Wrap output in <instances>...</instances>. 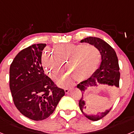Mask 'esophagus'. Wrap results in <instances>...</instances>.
Listing matches in <instances>:
<instances>
[{"mask_svg": "<svg viewBox=\"0 0 134 134\" xmlns=\"http://www.w3.org/2000/svg\"><path fill=\"white\" fill-rule=\"evenodd\" d=\"M64 91H65V93H66V94H68V93H69L70 89H69V88H65V89H64Z\"/></svg>", "mask_w": 134, "mask_h": 134, "instance_id": "esophagus-1", "label": "esophagus"}]
</instances>
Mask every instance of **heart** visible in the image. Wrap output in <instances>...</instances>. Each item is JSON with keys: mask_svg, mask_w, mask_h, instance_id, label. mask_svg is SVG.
Returning <instances> with one entry per match:
<instances>
[{"mask_svg": "<svg viewBox=\"0 0 134 134\" xmlns=\"http://www.w3.org/2000/svg\"><path fill=\"white\" fill-rule=\"evenodd\" d=\"M45 51L42 55V64L46 72L53 80L63 73V64H67V74L58 81L60 86H69L73 77L78 81L86 80L93 76L102 59L100 49L86 44H64L55 46L52 50Z\"/></svg>", "mask_w": 134, "mask_h": 134, "instance_id": "obj_1", "label": "heart"}]
</instances>
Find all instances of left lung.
<instances>
[{
    "label": "left lung",
    "mask_w": 134,
    "mask_h": 134,
    "mask_svg": "<svg viewBox=\"0 0 134 134\" xmlns=\"http://www.w3.org/2000/svg\"><path fill=\"white\" fill-rule=\"evenodd\" d=\"M81 43H88L91 45L97 47L100 49L102 59L99 68L97 70L93 76L86 80L81 82L77 85L79 88L82 92L85 91L89 86L97 85L99 84L108 85L110 86H115L119 87L120 73L119 66L118 63V59L117 54L113 48L104 40L94 37H88L80 41ZM83 97V94H82ZM82 97L79 100V107L80 111L88 119L92 121H98L102 119L111 111V109L106 110L105 112H102L100 114L92 115L89 113V111L87 108V105L85 100Z\"/></svg>",
    "instance_id": "8db88e82"
}]
</instances>
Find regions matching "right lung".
<instances>
[{"label": "right lung", "mask_w": 134, "mask_h": 134, "mask_svg": "<svg viewBox=\"0 0 134 134\" xmlns=\"http://www.w3.org/2000/svg\"><path fill=\"white\" fill-rule=\"evenodd\" d=\"M46 43L31 45L15 56L9 70V86L16 109L29 119L41 121L54 113L64 89L55 85L41 66Z\"/></svg>", "instance_id": "1"}]
</instances>
